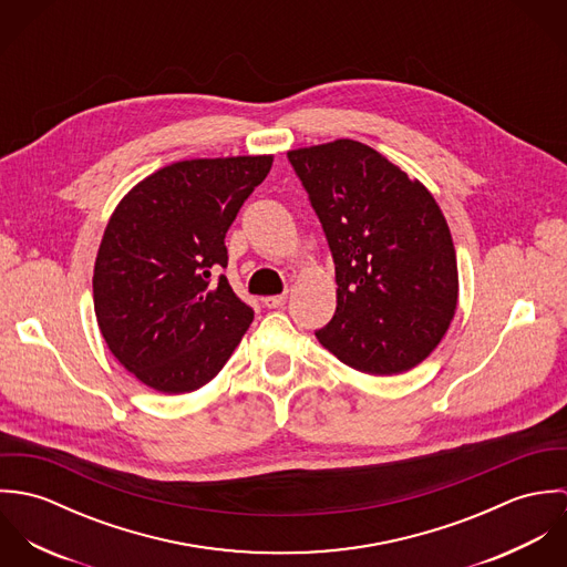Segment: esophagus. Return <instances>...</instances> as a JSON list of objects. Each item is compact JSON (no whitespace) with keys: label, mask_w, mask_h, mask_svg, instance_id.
I'll list each match as a JSON object with an SVG mask.
<instances>
[{"label":"esophagus","mask_w":567,"mask_h":567,"mask_svg":"<svg viewBox=\"0 0 567 567\" xmlns=\"http://www.w3.org/2000/svg\"><path fill=\"white\" fill-rule=\"evenodd\" d=\"M286 295H272V297H264L261 301H264V306L268 308V310H275V308H281L284 303H286Z\"/></svg>","instance_id":"esophagus-1"}]
</instances>
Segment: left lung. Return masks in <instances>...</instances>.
Here are the masks:
<instances>
[{
  "mask_svg": "<svg viewBox=\"0 0 567 567\" xmlns=\"http://www.w3.org/2000/svg\"><path fill=\"white\" fill-rule=\"evenodd\" d=\"M288 162L336 266V312L317 338L362 373L416 367L445 336L458 301L456 250L436 200L353 140L290 151Z\"/></svg>",
  "mask_w": 567,
  "mask_h": 567,
  "instance_id": "8db88e82",
  "label": "left lung"
}]
</instances>
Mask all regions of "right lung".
I'll return each mask as SVG.
<instances>
[{
	"label": "right lung",
	"instance_id": "obj_1",
	"mask_svg": "<svg viewBox=\"0 0 567 567\" xmlns=\"http://www.w3.org/2000/svg\"><path fill=\"white\" fill-rule=\"evenodd\" d=\"M272 157L172 163L113 212L93 270V306L111 353L146 386L192 393L225 367L252 308L225 275V236Z\"/></svg>",
	"mask_w": 567,
	"mask_h": 567
}]
</instances>
